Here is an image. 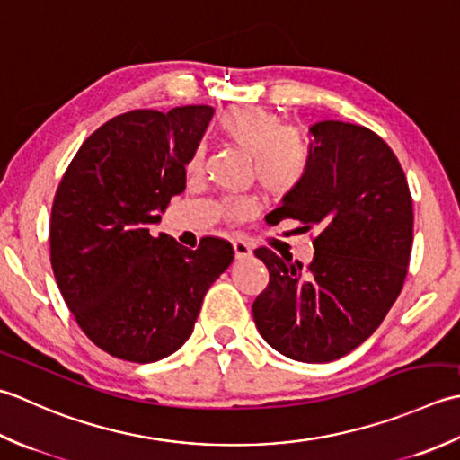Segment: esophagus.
Returning a JSON list of instances; mask_svg holds the SVG:
<instances>
[{"mask_svg": "<svg viewBox=\"0 0 460 460\" xmlns=\"http://www.w3.org/2000/svg\"><path fill=\"white\" fill-rule=\"evenodd\" d=\"M232 246H234V254H236V258L252 256V243H248L246 240H234Z\"/></svg>", "mask_w": 460, "mask_h": 460, "instance_id": "34e87169", "label": "esophagus"}]
</instances>
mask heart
I'll list each match as a JSON object with an SVG mask.
<instances>
[{
    "label": "heart",
    "mask_w": 460,
    "mask_h": 460,
    "mask_svg": "<svg viewBox=\"0 0 460 460\" xmlns=\"http://www.w3.org/2000/svg\"><path fill=\"white\" fill-rule=\"evenodd\" d=\"M220 135L250 156V174L266 192L288 196L305 182L314 166V146L304 128L286 125L276 112L260 107H232L217 120ZM204 153L196 146L186 161L190 174L202 168ZM224 208L232 218L254 214V196H230Z\"/></svg>",
    "instance_id": "1"
}]
</instances>
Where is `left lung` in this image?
<instances>
[{
  "instance_id": "left-lung-1",
  "label": "left lung",
  "mask_w": 460,
  "mask_h": 460,
  "mask_svg": "<svg viewBox=\"0 0 460 460\" xmlns=\"http://www.w3.org/2000/svg\"><path fill=\"white\" fill-rule=\"evenodd\" d=\"M305 182L266 220L314 230L312 264L266 246L270 282L252 314L261 337L286 358L327 363L377 330L399 297L413 246V200L391 146L373 130L323 120L312 128Z\"/></svg>"
}]
</instances>
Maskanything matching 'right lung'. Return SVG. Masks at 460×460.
I'll return each mask as SVG.
<instances>
[{"mask_svg":"<svg viewBox=\"0 0 460 460\" xmlns=\"http://www.w3.org/2000/svg\"><path fill=\"white\" fill-rule=\"evenodd\" d=\"M214 115L208 105L137 109L101 125L73 156L49 222L55 279L89 340L112 358L153 363L189 340L202 299L234 260L206 236L189 250L151 236Z\"/></svg>","mask_w":460,"mask_h":460,"instance_id":"1","label":"right lung"}]
</instances>
